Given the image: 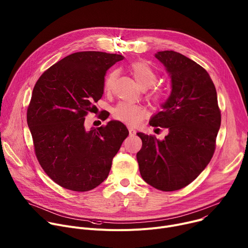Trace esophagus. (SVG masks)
<instances>
[{"instance_id": "esophagus-1", "label": "esophagus", "mask_w": 248, "mask_h": 248, "mask_svg": "<svg viewBox=\"0 0 248 248\" xmlns=\"http://www.w3.org/2000/svg\"><path fill=\"white\" fill-rule=\"evenodd\" d=\"M136 129H134V128H132V127H129V134L132 136V135H135L136 134Z\"/></svg>"}]
</instances>
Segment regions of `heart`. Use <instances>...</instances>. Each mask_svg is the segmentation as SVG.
Listing matches in <instances>:
<instances>
[{
	"label": "heart",
	"instance_id": "b5f03b06",
	"mask_svg": "<svg viewBox=\"0 0 248 248\" xmlns=\"http://www.w3.org/2000/svg\"><path fill=\"white\" fill-rule=\"evenodd\" d=\"M129 71L140 88L143 90L151 88L148 96L152 101L159 103L164 99L167 90L161 86H154L157 79V75L149 64L141 61L134 62L130 64ZM116 78V71H111L107 75L104 80V91L106 93L111 92ZM145 113L146 111L142 106L125 101L117 103L112 109V116L114 119L129 126L138 125L144 118Z\"/></svg>",
	"mask_w": 248,
	"mask_h": 248
}]
</instances>
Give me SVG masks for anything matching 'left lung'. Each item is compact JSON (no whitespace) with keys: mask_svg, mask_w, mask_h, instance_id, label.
Wrapping results in <instances>:
<instances>
[{"mask_svg":"<svg viewBox=\"0 0 248 248\" xmlns=\"http://www.w3.org/2000/svg\"><path fill=\"white\" fill-rule=\"evenodd\" d=\"M155 58L171 78V93L150 125L169 129L162 141L137 133L142 149L137 160L142 178L161 191L190 184L205 170L216 148L221 126L217 92L208 72L175 51H160Z\"/></svg>","mask_w":248,"mask_h":248,"instance_id":"1","label":"left lung"}]
</instances>
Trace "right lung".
<instances>
[{"instance_id":"1","label":"right lung","mask_w":248,"mask_h":248,"mask_svg":"<svg viewBox=\"0 0 248 248\" xmlns=\"http://www.w3.org/2000/svg\"><path fill=\"white\" fill-rule=\"evenodd\" d=\"M123 58L98 51L73 53L36 81L27 125L41 168L61 187L78 192L97 187L129 135L116 120L90 131L85 128V117L103 94L106 71Z\"/></svg>"}]
</instances>
